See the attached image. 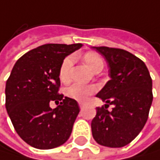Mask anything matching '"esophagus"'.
<instances>
[{"label":"esophagus","instance_id":"34e87169","mask_svg":"<svg viewBox=\"0 0 160 160\" xmlns=\"http://www.w3.org/2000/svg\"><path fill=\"white\" fill-rule=\"evenodd\" d=\"M83 106H84V103L83 102H79V107H80V109H82Z\"/></svg>","mask_w":160,"mask_h":160}]
</instances>
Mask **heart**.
Masks as SVG:
<instances>
[{
  "label": "heart",
  "mask_w": 160,
  "mask_h": 160,
  "mask_svg": "<svg viewBox=\"0 0 160 160\" xmlns=\"http://www.w3.org/2000/svg\"><path fill=\"white\" fill-rule=\"evenodd\" d=\"M84 61L92 70L96 71L97 69H102L104 63L102 58L95 52H87L84 55ZM73 57L68 56L66 57L59 68V78L62 82L66 83L69 80L70 68L72 67ZM96 91V87L93 85H84L81 83H73L66 89V94L75 100L84 101L91 94Z\"/></svg>",
  "instance_id": "heart-1"
}]
</instances>
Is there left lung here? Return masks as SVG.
<instances>
[{"mask_svg": "<svg viewBox=\"0 0 160 160\" xmlns=\"http://www.w3.org/2000/svg\"><path fill=\"white\" fill-rule=\"evenodd\" d=\"M105 57L111 80L96 94L106 102L96 108L92 121L94 140L106 147L120 148L132 142L147 122L153 102L152 78L139 58L127 50L93 47ZM113 105V111L107 107Z\"/></svg>", "mask_w": 160, "mask_h": 160, "instance_id": "obj_1", "label": "left lung"}]
</instances>
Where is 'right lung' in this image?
I'll list each match as a JSON object with an SVG mask.
<instances>
[{
  "instance_id": "add662e5",
  "label": "right lung",
  "mask_w": 160,
  "mask_h": 160,
  "mask_svg": "<svg viewBox=\"0 0 160 160\" xmlns=\"http://www.w3.org/2000/svg\"><path fill=\"white\" fill-rule=\"evenodd\" d=\"M82 44H47L29 50L16 62L5 85V108L15 131L28 145L56 148L70 137L79 113L76 100L59 94V68ZM59 105L51 109L49 103Z\"/></svg>"
}]
</instances>
